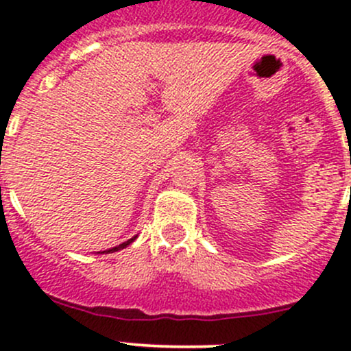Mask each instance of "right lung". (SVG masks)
I'll list each match as a JSON object with an SVG mask.
<instances>
[{
  "mask_svg": "<svg viewBox=\"0 0 351 351\" xmlns=\"http://www.w3.org/2000/svg\"><path fill=\"white\" fill-rule=\"evenodd\" d=\"M135 240V237L134 238H130V240H127V241H123V243L121 245H118V247H113V248H110V250H106V252H117V250H121V248H125L127 247V245H130L132 241ZM101 254H104V252H101Z\"/></svg>",
  "mask_w": 351,
  "mask_h": 351,
  "instance_id": "add662e5",
  "label": "right lung"
}]
</instances>
